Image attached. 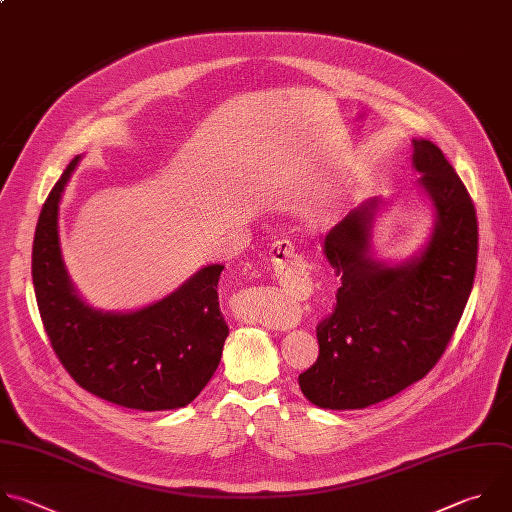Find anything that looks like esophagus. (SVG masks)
Here are the masks:
<instances>
[{"label":"esophagus","mask_w":512,"mask_h":512,"mask_svg":"<svg viewBox=\"0 0 512 512\" xmlns=\"http://www.w3.org/2000/svg\"><path fill=\"white\" fill-rule=\"evenodd\" d=\"M271 263H273V269L279 277L283 279H289V281H295L297 275L303 273V259L301 255L295 253V247L291 245V241L287 239H279L271 245ZM299 281V279H297ZM259 305V303H257ZM251 321H259L263 325H269V327H283L281 323L273 321L269 315L265 313H257V315H251Z\"/></svg>","instance_id":"obj_1"}]
</instances>
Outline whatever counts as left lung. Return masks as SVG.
<instances>
[{
  "label": "left lung",
  "mask_w": 512,
  "mask_h": 512,
  "mask_svg": "<svg viewBox=\"0 0 512 512\" xmlns=\"http://www.w3.org/2000/svg\"><path fill=\"white\" fill-rule=\"evenodd\" d=\"M418 189L434 211L428 241L400 261L378 259L372 233L388 201L374 197L325 237L342 275L337 303L317 325V362L299 374L325 410H362L422 380L444 354L472 291L478 253L474 205L442 150L414 138Z\"/></svg>",
  "instance_id": "obj_1"
}]
</instances>
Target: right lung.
Listing matches in <instances>:
<instances>
[{
	"label": "right lung",
	"instance_id": "obj_1",
	"mask_svg": "<svg viewBox=\"0 0 512 512\" xmlns=\"http://www.w3.org/2000/svg\"><path fill=\"white\" fill-rule=\"evenodd\" d=\"M82 156L52 189L32 249L36 299L52 348L86 392L142 412L191 404L219 368L227 321L219 307L225 265H205L166 297L134 311L92 307L74 287L60 247V203Z\"/></svg>",
	"mask_w": 512,
	"mask_h": 512
}]
</instances>
